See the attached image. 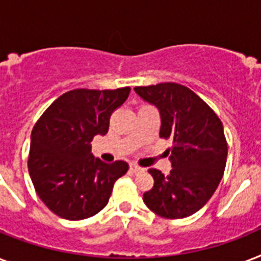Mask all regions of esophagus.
I'll use <instances>...</instances> for the list:
<instances>
[{"label": "esophagus", "instance_id": "1", "mask_svg": "<svg viewBox=\"0 0 261 261\" xmlns=\"http://www.w3.org/2000/svg\"><path fill=\"white\" fill-rule=\"evenodd\" d=\"M130 171L133 173H138V172L142 171V168L138 167V165H135V164H130Z\"/></svg>", "mask_w": 261, "mask_h": 261}]
</instances>
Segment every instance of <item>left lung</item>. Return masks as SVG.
<instances>
[{
	"mask_svg": "<svg viewBox=\"0 0 261 261\" xmlns=\"http://www.w3.org/2000/svg\"><path fill=\"white\" fill-rule=\"evenodd\" d=\"M143 101L161 116L160 137L172 139V169L164 176L150 168L154 186L143 194L153 213L171 219L186 218L200 210L223 176L227 145L215 112L190 88L174 83L134 88Z\"/></svg>",
	"mask_w": 261,
	"mask_h": 261,
	"instance_id": "1",
	"label": "left lung"
}]
</instances>
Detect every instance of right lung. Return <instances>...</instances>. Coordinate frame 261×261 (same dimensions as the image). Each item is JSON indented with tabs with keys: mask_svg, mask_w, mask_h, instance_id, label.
<instances>
[{
	"mask_svg": "<svg viewBox=\"0 0 261 261\" xmlns=\"http://www.w3.org/2000/svg\"><path fill=\"white\" fill-rule=\"evenodd\" d=\"M130 88L74 89L58 97L31 134L28 171L39 198L54 214L80 221L107 206L115 181L128 164L102 163L92 154V139L106 135L111 114Z\"/></svg>",
	"mask_w": 261,
	"mask_h": 261,
	"instance_id": "right-lung-1",
	"label": "right lung"
}]
</instances>
